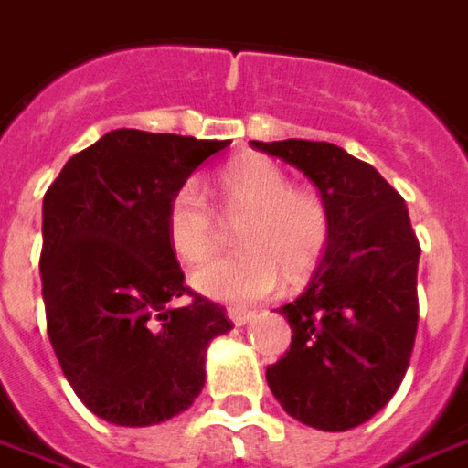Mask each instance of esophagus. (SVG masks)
Masks as SVG:
<instances>
[{
    "label": "esophagus",
    "instance_id": "obj_1",
    "mask_svg": "<svg viewBox=\"0 0 468 468\" xmlns=\"http://www.w3.org/2000/svg\"><path fill=\"white\" fill-rule=\"evenodd\" d=\"M228 318H230L235 325H245L250 318H253V311H245V308H230V311H228Z\"/></svg>",
    "mask_w": 468,
    "mask_h": 468
}]
</instances>
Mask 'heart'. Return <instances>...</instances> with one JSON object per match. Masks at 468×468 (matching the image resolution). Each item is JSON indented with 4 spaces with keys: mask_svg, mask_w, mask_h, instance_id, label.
I'll return each mask as SVG.
<instances>
[{
    "mask_svg": "<svg viewBox=\"0 0 468 468\" xmlns=\"http://www.w3.org/2000/svg\"><path fill=\"white\" fill-rule=\"evenodd\" d=\"M220 215L238 225L240 253L200 265L195 288L215 301L250 303L271 295L285 281L303 283L324 261L331 243V215L311 190L293 187L283 167L261 154L228 163L215 177ZM220 220L195 183L180 185L165 210L170 248L185 263L213 253Z\"/></svg>",
    "mask_w": 468,
    "mask_h": 468,
    "instance_id": "obj_1",
    "label": "heart"
}]
</instances>
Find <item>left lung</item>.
<instances>
[{
  "label": "left lung",
  "instance_id": "left-lung-1",
  "mask_svg": "<svg viewBox=\"0 0 468 468\" xmlns=\"http://www.w3.org/2000/svg\"><path fill=\"white\" fill-rule=\"evenodd\" d=\"M298 167L331 215V243L311 283L278 308L293 331L268 366L271 391L305 426L348 431L399 391L419 328L416 240L403 197L376 167L331 143H258Z\"/></svg>",
  "mask_w": 468,
  "mask_h": 468
}]
</instances>
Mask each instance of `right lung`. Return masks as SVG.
Here are the masks:
<instances>
[{"mask_svg":"<svg viewBox=\"0 0 468 468\" xmlns=\"http://www.w3.org/2000/svg\"><path fill=\"white\" fill-rule=\"evenodd\" d=\"M228 144L122 127L69 157L47 190V334L80 401L105 421L154 426L187 411L207 346L233 328L223 305L185 285L165 233L175 190Z\"/></svg>","mask_w":468,"mask_h":468,"instance_id":"right-lung-1","label":"right lung"}]
</instances>
